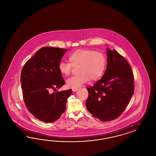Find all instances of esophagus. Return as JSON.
I'll return each instance as SVG.
<instances>
[{"label": "esophagus", "instance_id": "1", "mask_svg": "<svg viewBox=\"0 0 156 156\" xmlns=\"http://www.w3.org/2000/svg\"><path fill=\"white\" fill-rule=\"evenodd\" d=\"M72 90H73V92H75V91L78 90V88H76V89H72Z\"/></svg>", "mask_w": 156, "mask_h": 156}]
</instances>
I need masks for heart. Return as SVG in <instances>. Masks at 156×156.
I'll return each mask as SVG.
<instances>
[{
    "mask_svg": "<svg viewBox=\"0 0 156 156\" xmlns=\"http://www.w3.org/2000/svg\"><path fill=\"white\" fill-rule=\"evenodd\" d=\"M68 59L69 62H60L58 70L62 76H69L73 67H78L80 74L69 78L67 87L76 89L90 81L100 80L104 75L107 65V58L104 53L90 49H79L71 52Z\"/></svg>",
    "mask_w": 156,
    "mask_h": 156,
    "instance_id": "obj_1",
    "label": "heart"
}]
</instances>
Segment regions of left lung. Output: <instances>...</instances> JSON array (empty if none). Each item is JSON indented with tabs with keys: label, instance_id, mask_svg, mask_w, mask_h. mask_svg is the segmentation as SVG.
Wrapping results in <instances>:
<instances>
[{
	"label": "left lung",
	"instance_id": "left-lung-1",
	"mask_svg": "<svg viewBox=\"0 0 156 156\" xmlns=\"http://www.w3.org/2000/svg\"><path fill=\"white\" fill-rule=\"evenodd\" d=\"M108 64L102 78L89 92L86 108L93 117L102 122L119 117L134 94V76L131 66L116 50L108 49Z\"/></svg>",
	"mask_w": 156,
	"mask_h": 156
}]
</instances>
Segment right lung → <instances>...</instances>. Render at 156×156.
Segmentation results:
<instances>
[{
	"label": "right lung",
	"mask_w": 156,
	"mask_h": 156,
	"mask_svg": "<svg viewBox=\"0 0 156 156\" xmlns=\"http://www.w3.org/2000/svg\"><path fill=\"white\" fill-rule=\"evenodd\" d=\"M65 48L43 47L28 59L21 71L24 102L29 112L39 120L51 123L66 110L72 90L52 93L65 82L58 70Z\"/></svg>",
	"instance_id": "add662e5"
}]
</instances>
